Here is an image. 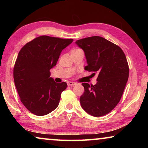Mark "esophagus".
Returning <instances> with one entry per match:
<instances>
[{
	"mask_svg": "<svg viewBox=\"0 0 148 148\" xmlns=\"http://www.w3.org/2000/svg\"><path fill=\"white\" fill-rule=\"evenodd\" d=\"M76 84L75 83V82H69L68 83V86H76Z\"/></svg>",
	"mask_w": 148,
	"mask_h": 148,
	"instance_id": "esophagus-1",
	"label": "esophagus"
}]
</instances>
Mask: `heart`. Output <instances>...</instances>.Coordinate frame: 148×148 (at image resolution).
Here are the masks:
<instances>
[{
	"mask_svg": "<svg viewBox=\"0 0 148 148\" xmlns=\"http://www.w3.org/2000/svg\"><path fill=\"white\" fill-rule=\"evenodd\" d=\"M77 49H73V50H72V51H74V50H77Z\"/></svg>",
	"mask_w": 148,
	"mask_h": 148,
	"instance_id": "obj_1",
	"label": "heart"
}]
</instances>
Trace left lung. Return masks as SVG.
Here are the masks:
<instances>
[{"label": "left lung", "instance_id": "left-lung-1", "mask_svg": "<svg viewBox=\"0 0 148 148\" xmlns=\"http://www.w3.org/2000/svg\"><path fill=\"white\" fill-rule=\"evenodd\" d=\"M76 44L85 53L87 62L85 69L98 75L94 86L82 84L84 92L80 104L91 116H103L119 103L128 81L126 57L121 47L101 36L80 39Z\"/></svg>", "mask_w": 148, "mask_h": 148}]
</instances>
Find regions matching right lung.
Returning <instances> with one entry per match:
<instances>
[{
    "label": "right lung",
    "mask_w": 148,
    "mask_h": 148,
    "mask_svg": "<svg viewBox=\"0 0 148 148\" xmlns=\"http://www.w3.org/2000/svg\"><path fill=\"white\" fill-rule=\"evenodd\" d=\"M73 42L44 35L27 43L20 50L14 68L15 86L26 108L36 116L48 114L58 106L66 82L56 83L50 70L62 50Z\"/></svg>",
    "instance_id": "add662e5"
}]
</instances>
